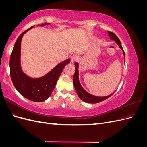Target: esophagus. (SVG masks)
I'll use <instances>...</instances> for the list:
<instances>
[{
  "label": "esophagus",
  "instance_id": "34e87169",
  "mask_svg": "<svg viewBox=\"0 0 147 147\" xmlns=\"http://www.w3.org/2000/svg\"><path fill=\"white\" fill-rule=\"evenodd\" d=\"M78 56L74 55H72V56H71L70 61H71V63H74V62L77 61H78Z\"/></svg>",
  "mask_w": 147,
  "mask_h": 147
}]
</instances>
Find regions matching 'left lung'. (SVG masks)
Wrapping results in <instances>:
<instances>
[{"instance_id": "obj_1", "label": "left lung", "mask_w": 147, "mask_h": 147, "mask_svg": "<svg viewBox=\"0 0 147 147\" xmlns=\"http://www.w3.org/2000/svg\"><path fill=\"white\" fill-rule=\"evenodd\" d=\"M108 34L109 36L110 37V39L111 40L115 41L117 43V45H118L119 48L121 49V50L123 51V55L124 57V59H125V53L124 52L123 49L122 48V46L121 45V42H120L119 38L117 37V36L115 35L114 33L108 31ZM75 74L73 77V82H74V85L75 89V91H76L77 94L79 97V98L80 99L82 100L87 102V103H90V104H96L98 103V102L103 101L107 98H109V97L112 96L113 93H112V94L107 96H104V97H99V96H96L91 94L90 93L88 92L84 89L80 83L79 80V71H78V67H79V65L78 63H75Z\"/></svg>"}]
</instances>
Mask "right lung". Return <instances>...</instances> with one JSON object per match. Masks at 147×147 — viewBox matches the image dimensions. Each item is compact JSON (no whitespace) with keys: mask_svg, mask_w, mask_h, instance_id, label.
I'll return each instance as SVG.
<instances>
[{"mask_svg":"<svg viewBox=\"0 0 147 147\" xmlns=\"http://www.w3.org/2000/svg\"><path fill=\"white\" fill-rule=\"evenodd\" d=\"M45 23L37 26L50 25ZM32 26L25 30L18 37L10 59V76L13 85L20 94L33 102H43L46 100L51 94L65 65L70 63V59H66L56 65L47 74L40 77H31L22 70L21 65V43L25 33L33 28Z\"/></svg>","mask_w":147,"mask_h":147,"instance_id":"right-lung-1","label":"right lung"}]
</instances>
